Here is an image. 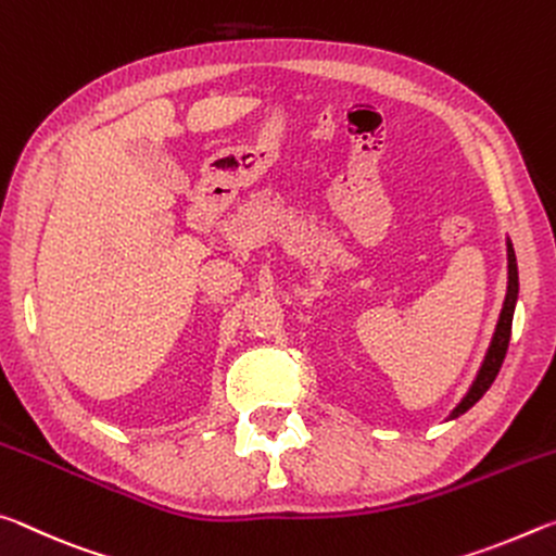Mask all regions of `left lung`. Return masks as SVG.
I'll list each match as a JSON object with an SVG mask.
<instances>
[{"instance_id": "left-lung-1", "label": "left lung", "mask_w": 556, "mask_h": 556, "mask_svg": "<svg viewBox=\"0 0 556 556\" xmlns=\"http://www.w3.org/2000/svg\"><path fill=\"white\" fill-rule=\"evenodd\" d=\"M517 295H520V276H517V258H515V249L513 241L507 239V293H505V303L503 311H500L493 340H490V348L483 357V364H480L476 379H472L470 389L466 391V396L460 399L458 406L453 408L451 418H458L468 412L470 406H476L480 399H483L485 391L493 384L500 367H503V359L507 354V344H509V332H513V315H515V305H517Z\"/></svg>"}]
</instances>
